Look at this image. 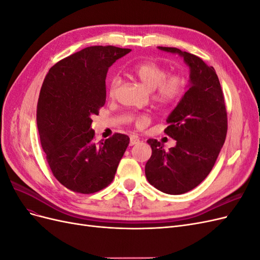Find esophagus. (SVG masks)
I'll use <instances>...</instances> for the list:
<instances>
[{"instance_id": "esophagus-1", "label": "esophagus", "mask_w": 260, "mask_h": 260, "mask_svg": "<svg viewBox=\"0 0 260 260\" xmlns=\"http://www.w3.org/2000/svg\"><path fill=\"white\" fill-rule=\"evenodd\" d=\"M139 142H140V139H139V137H137V136H132V137L130 138V143H129V145H130V146H133V145L138 144Z\"/></svg>"}]
</instances>
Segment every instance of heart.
I'll return each instance as SVG.
<instances>
[{
  "label": "heart",
  "instance_id": "heart-1",
  "mask_svg": "<svg viewBox=\"0 0 260 260\" xmlns=\"http://www.w3.org/2000/svg\"><path fill=\"white\" fill-rule=\"evenodd\" d=\"M132 75L137 77L146 89L153 91V100L161 106L175 104L185 90V79L180 75L169 76L166 68L154 61H143L135 65L131 69ZM120 84V79L114 77L109 83V95L114 96ZM138 123L147 121V117L139 116Z\"/></svg>",
  "mask_w": 260,
  "mask_h": 260
}]
</instances>
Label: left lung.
I'll use <instances>...</instances> for the list:
<instances>
[{"label": "left lung", "instance_id": "8db88e82", "mask_svg": "<svg viewBox=\"0 0 260 260\" xmlns=\"http://www.w3.org/2000/svg\"><path fill=\"white\" fill-rule=\"evenodd\" d=\"M158 50L182 57L190 76L187 90L168 116L169 125L165 129L177 141L176 146L165 151L157 140H147L152 156L145 175L157 190L179 195L198 186L214 167L226 137V111L214 67L176 48L158 46Z\"/></svg>", "mask_w": 260, "mask_h": 260}]
</instances>
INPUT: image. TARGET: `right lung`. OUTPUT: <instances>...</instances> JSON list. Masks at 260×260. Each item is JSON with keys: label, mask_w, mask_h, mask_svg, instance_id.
Masks as SVG:
<instances>
[{"label": "right lung", "mask_w": 260, "mask_h": 260, "mask_svg": "<svg viewBox=\"0 0 260 260\" xmlns=\"http://www.w3.org/2000/svg\"><path fill=\"white\" fill-rule=\"evenodd\" d=\"M130 49L89 46L55 64L39 95L37 124L50 168L59 183L82 194L111 184L129 145L121 133L94 142L92 117L106 101V76Z\"/></svg>", "instance_id": "obj_1"}]
</instances>
